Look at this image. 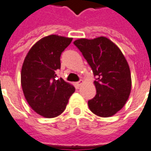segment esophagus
<instances>
[{
    "mask_svg": "<svg viewBox=\"0 0 151 151\" xmlns=\"http://www.w3.org/2000/svg\"><path fill=\"white\" fill-rule=\"evenodd\" d=\"M82 83H83V81H78V82H76L75 83L76 87H77V88H79V87L82 84Z\"/></svg>",
    "mask_w": 151,
    "mask_h": 151,
    "instance_id": "1",
    "label": "esophagus"
}]
</instances>
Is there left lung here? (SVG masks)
I'll list each match as a JSON object with an SVG mask.
<instances>
[{"instance_id":"1","label":"left lung","mask_w":151,"mask_h":151,"mask_svg":"<svg viewBox=\"0 0 151 151\" xmlns=\"http://www.w3.org/2000/svg\"><path fill=\"white\" fill-rule=\"evenodd\" d=\"M73 44L96 77V95L88 101V107L100 117L114 116L127 103L131 91L130 70L124 55L113 42L104 36L79 39Z\"/></svg>"}]
</instances>
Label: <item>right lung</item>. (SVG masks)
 <instances>
[{
  "label": "right lung",
  "mask_w": 151,
  "mask_h": 151,
  "mask_svg": "<svg viewBox=\"0 0 151 151\" xmlns=\"http://www.w3.org/2000/svg\"><path fill=\"white\" fill-rule=\"evenodd\" d=\"M72 38L50 35L35 42L27 53L21 72L23 93L30 107L45 118H54L65 110L75 88L57 79L60 56Z\"/></svg>",
  "instance_id": "right-lung-1"
}]
</instances>
